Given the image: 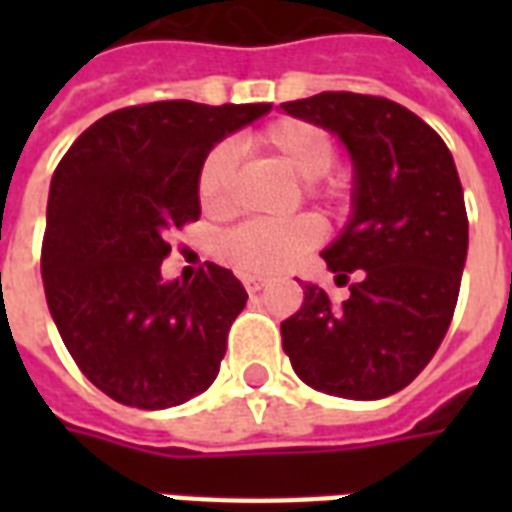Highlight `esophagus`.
Masks as SVG:
<instances>
[{
    "instance_id": "obj_1",
    "label": "esophagus",
    "mask_w": 512,
    "mask_h": 512,
    "mask_svg": "<svg viewBox=\"0 0 512 512\" xmlns=\"http://www.w3.org/2000/svg\"><path fill=\"white\" fill-rule=\"evenodd\" d=\"M241 282H244L246 293H257V290L266 285V279H263V277H252V274H244V277H241Z\"/></svg>"
}]
</instances>
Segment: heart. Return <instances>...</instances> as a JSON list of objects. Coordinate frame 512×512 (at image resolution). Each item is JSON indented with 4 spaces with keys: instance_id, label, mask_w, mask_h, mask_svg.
Returning a JSON list of instances; mask_svg holds the SVG:
<instances>
[{
    "instance_id": "1",
    "label": "heart",
    "mask_w": 512,
    "mask_h": 512,
    "mask_svg": "<svg viewBox=\"0 0 512 512\" xmlns=\"http://www.w3.org/2000/svg\"><path fill=\"white\" fill-rule=\"evenodd\" d=\"M257 145L268 150L279 164L304 178L307 197H334V186L323 183V175L337 161V147L329 131L310 120L285 117L266 126L255 136ZM235 150L227 142L213 145L197 169V200L205 213H227L233 202ZM323 238V227L315 216H293L282 222L252 219L227 230L219 238V257L241 274L266 277L290 266L296 257L310 252Z\"/></svg>"
}]
</instances>
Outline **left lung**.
Here are the masks:
<instances>
[{"instance_id": "obj_1", "label": "left lung", "mask_w": 512, "mask_h": 512, "mask_svg": "<svg viewBox=\"0 0 512 512\" xmlns=\"http://www.w3.org/2000/svg\"><path fill=\"white\" fill-rule=\"evenodd\" d=\"M282 109L351 150L354 216L323 260L337 282L359 277L343 304L304 282L299 312L282 321V348L318 392L395 395L439 351L458 304L469 219L452 153L425 120L381 95L318 93Z\"/></svg>"}]
</instances>
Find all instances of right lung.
Listing matches in <instances>:
<instances>
[{
	"mask_svg": "<svg viewBox=\"0 0 512 512\" xmlns=\"http://www.w3.org/2000/svg\"><path fill=\"white\" fill-rule=\"evenodd\" d=\"M268 104L156 101L109 112L54 169L40 249L46 301L73 362L104 395L145 411L213 384L246 290L205 263L164 282L169 233L200 219L197 169Z\"/></svg>",
	"mask_w": 512,
	"mask_h": 512,
	"instance_id": "1",
	"label": "right lung"
}]
</instances>
